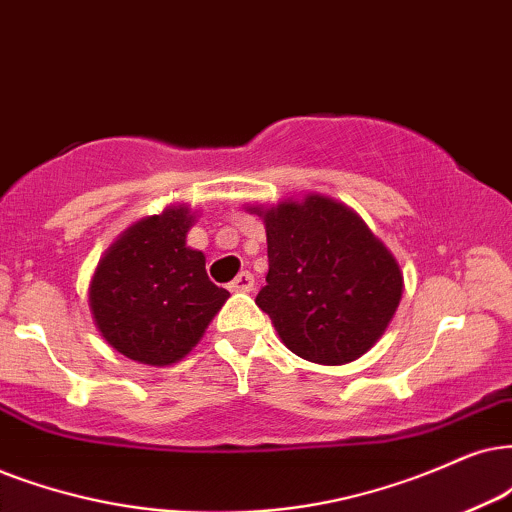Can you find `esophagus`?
I'll return each mask as SVG.
<instances>
[{
	"label": "esophagus",
	"mask_w": 512,
	"mask_h": 512,
	"mask_svg": "<svg viewBox=\"0 0 512 512\" xmlns=\"http://www.w3.org/2000/svg\"><path fill=\"white\" fill-rule=\"evenodd\" d=\"M229 288L234 290V293H250V290L255 288V276H252L250 271H241V274L231 281Z\"/></svg>",
	"instance_id": "obj_1"
}]
</instances>
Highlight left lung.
Here are the masks:
<instances>
[{"mask_svg": "<svg viewBox=\"0 0 512 512\" xmlns=\"http://www.w3.org/2000/svg\"><path fill=\"white\" fill-rule=\"evenodd\" d=\"M267 229L269 274L255 302L290 352L323 366L366 354L397 312L404 276L357 212L309 193L250 208Z\"/></svg>", "mask_w": 512, "mask_h": 512, "instance_id": "1", "label": "left lung"}]
</instances>
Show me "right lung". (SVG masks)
I'll return each mask as SVG.
<instances>
[{"mask_svg": "<svg viewBox=\"0 0 512 512\" xmlns=\"http://www.w3.org/2000/svg\"><path fill=\"white\" fill-rule=\"evenodd\" d=\"M193 219L186 205L141 219L106 250L94 271V323L127 359L148 366L184 359L229 297V290L208 278L203 252L186 245Z\"/></svg>", "mask_w": 512, "mask_h": 512, "instance_id": "obj_1", "label": "right lung"}]
</instances>
